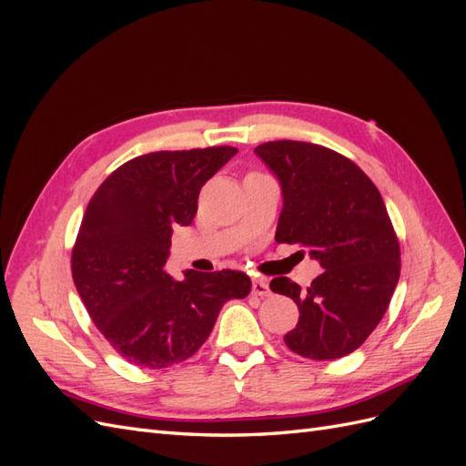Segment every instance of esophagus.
Here are the masks:
<instances>
[{"label":"esophagus","mask_w":466,"mask_h":466,"mask_svg":"<svg viewBox=\"0 0 466 466\" xmlns=\"http://www.w3.org/2000/svg\"><path fill=\"white\" fill-rule=\"evenodd\" d=\"M252 293L255 295H260V298H268L270 295V286H268V281L262 279V278H257L255 281H252Z\"/></svg>","instance_id":"obj_1"}]
</instances>
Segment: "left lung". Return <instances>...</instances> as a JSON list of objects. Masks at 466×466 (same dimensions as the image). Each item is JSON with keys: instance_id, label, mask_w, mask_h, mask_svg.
Wrapping results in <instances>:
<instances>
[{"instance_id": "1", "label": "left lung", "mask_w": 466, "mask_h": 466, "mask_svg": "<svg viewBox=\"0 0 466 466\" xmlns=\"http://www.w3.org/2000/svg\"><path fill=\"white\" fill-rule=\"evenodd\" d=\"M276 175L284 208L276 241L301 245L324 268L311 286L274 278L299 309L286 346L329 361L358 350L383 319L400 276V247L383 198L361 168L329 147L293 139L255 149Z\"/></svg>"}]
</instances>
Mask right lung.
<instances>
[{"instance_id": "add662e5", "label": "right lung", "mask_w": 466, "mask_h": 466, "mask_svg": "<svg viewBox=\"0 0 466 466\" xmlns=\"http://www.w3.org/2000/svg\"><path fill=\"white\" fill-rule=\"evenodd\" d=\"M237 147L155 151L124 163L96 188L81 219L72 276L89 317L134 365L171 368L208 340L221 307L250 293L237 270L165 272L177 225H190L206 182Z\"/></svg>"}]
</instances>
